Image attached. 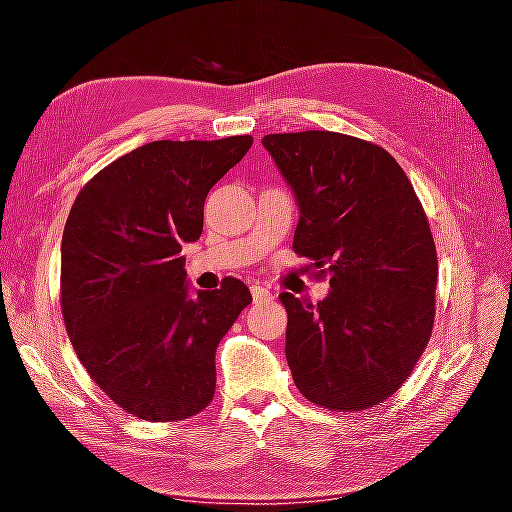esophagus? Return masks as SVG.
<instances>
[{
    "label": "esophagus",
    "instance_id": "obj_1",
    "mask_svg": "<svg viewBox=\"0 0 512 512\" xmlns=\"http://www.w3.org/2000/svg\"><path fill=\"white\" fill-rule=\"evenodd\" d=\"M250 293H253L255 302H271L273 300V291L259 287V284H253V287H250Z\"/></svg>",
    "mask_w": 512,
    "mask_h": 512
}]
</instances>
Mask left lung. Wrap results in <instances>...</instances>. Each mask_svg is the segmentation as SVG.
I'll return each instance as SVG.
<instances>
[{"label":"left lung","mask_w":512,"mask_h":512,"mask_svg":"<svg viewBox=\"0 0 512 512\" xmlns=\"http://www.w3.org/2000/svg\"><path fill=\"white\" fill-rule=\"evenodd\" d=\"M262 144L300 207L293 250L329 273L316 307L280 293L293 381L323 409H370L409 379L429 343L438 257L427 214L377 144L332 131Z\"/></svg>","instance_id":"left-lung-1"}]
</instances>
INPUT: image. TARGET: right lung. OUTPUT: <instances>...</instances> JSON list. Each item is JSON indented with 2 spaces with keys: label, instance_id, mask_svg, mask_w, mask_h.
Returning a JSON list of instances; mask_svg holds the SVG:
<instances>
[{
  "label": "right lung",
  "instance_id": "1",
  "mask_svg": "<svg viewBox=\"0 0 512 512\" xmlns=\"http://www.w3.org/2000/svg\"><path fill=\"white\" fill-rule=\"evenodd\" d=\"M253 137L149 142L101 169L69 210L60 307L76 357L121 409L176 422L214 397L216 345L253 296L237 277L189 293L185 244L207 192Z\"/></svg>",
  "mask_w": 512,
  "mask_h": 512
}]
</instances>
